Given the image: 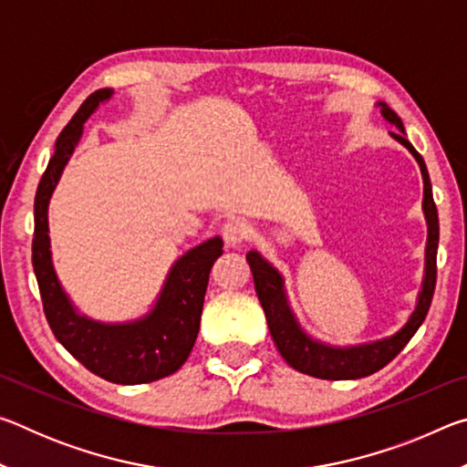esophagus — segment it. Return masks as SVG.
<instances>
[{
    "label": "esophagus",
    "instance_id": "34e87169",
    "mask_svg": "<svg viewBox=\"0 0 467 467\" xmlns=\"http://www.w3.org/2000/svg\"><path fill=\"white\" fill-rule=\"evenodd\" d=\"M249 233H251L249 224L241 218L228 220V223H224L223 226V236L228 247H239V244H243L249 239Z\"/></svg>",
    "mask_w": 467,
    "mask_h": 467
}]
</instances>
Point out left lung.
<instances>
[{"instance_id":"left-lung-1","label":"left lung","mask_w":467,"mask_h":467,"mask_svg":"<svg viewBox=\"0 0 467 467\" xmlns=\"http://www.w3.org/2000/svg\"><path fill=\"white\" fill-rule=\"evenodd\" d=\"M375 105L381 110L383 119L393 125L398 131H391L389 136L400 141L401 146L408 148V152L416 158L418 167L422 172L424 183V195H422V212L426 220V247H424V274L422 284L416 296V306L410 313L404 326L391 336L373 339V342H360V344H348L337 346L323 342V339L311 336L296 317L295 309H292L286 282L284 275L278 272V267L267 262V259L257 249H251L247 253V262L253 272V282H255V292L259 296V303L264 306L267 327L275 348L282 354V358L288 365L298 370V373L317 377V379H329V381H350V379H362L377 373L379 368L398 357L404 350V346L412 339V336L422 326V321L429 313L434 282H437V247H439V214L437 205L432 200V187L431 177L426 171V164L422 156L416 152L414 146L410 144L406 138L404 123L393 110L385 105L383 100H377Z\"/></svg>"}]
</instances>
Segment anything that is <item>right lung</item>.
<instances>
[{
    "mask_svg": "<svg viewBox=\"0 0 467 467\" xmlns=\"http://www.w3.org/2000/svg\"><path fill=\"white\" fill-rule=\"evenodd\" d=\"M113 94V88L92 92L55 141V154L35 197L33 265L47 321L61 346L90 373L110 383L140 385L172 375L189 358L200 331L210 270L223 255L224 243L216 234L179 255L169 267L154 303L136 319L100 321L78 309L53 265L49 203L63 169L80 144L84 123Z\"/></svg>",
    "mask_w": 467,
    "mask_h": 467,
    "instance_id": "add662e5",
    "label": "right lung"
}]
</instances>
